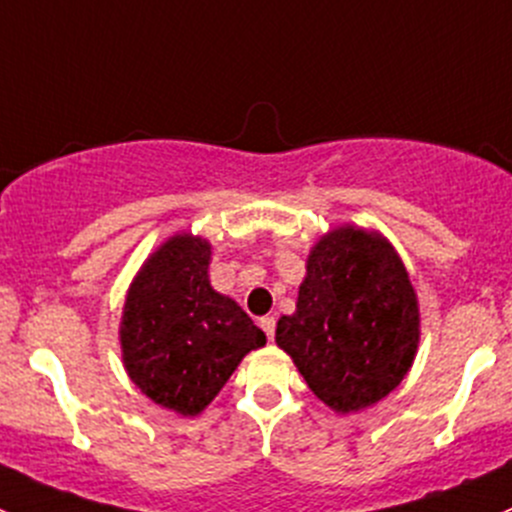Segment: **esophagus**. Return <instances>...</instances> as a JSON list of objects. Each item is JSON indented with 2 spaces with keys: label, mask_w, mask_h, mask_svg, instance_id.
<instances>
[{
  "label": "esophagus",
  "mask_w": 512,
  "mask_h": 512,
  "mask_svg": "<svg viewBox=\"0 0 512 512\" xmlns=\"http://www.w3.org/2000/svg\"><path fill=\"white\" fill-rule=\"evenodd\" d=\"M258 325H261L263 333L268 335V340H273V333H276V318H273V315H266V318L258 320Z\"/></svg>",
  "instance_id": "obj_1"
}]
</instances>
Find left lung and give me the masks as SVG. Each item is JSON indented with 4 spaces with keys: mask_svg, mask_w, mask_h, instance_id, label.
Listing matches in <instances>:
<instances>
[{
    "mask_svg": "<svg viewBox=\"0 0 512 512\" xmlns=\"http://www.w3.org/2000/svg\"><path fill=\"white\" fill-rule=\"evenodd\" d=\"M320 402L342 414L387 397L412 367L419 305L392 246L340 226L315 244L293 315L276 325Z\"/></svg>",
    "mask_w": 512,
    "mask_h": 512,
    "instance_id": "1",
    "label": "left lung"
}]
</instances>
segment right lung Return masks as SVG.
Segmentation results:
<instances>
[{"label":"right lung","instance_id":"1","mask_svg":"<svg viewBox=\"0 0 512 512\" xmlns=\"http://www.w3.org/2000/svg\"><path fill=\"white\" fill-rule=\"evenodd\" d=\"M209 258L199 236H172L140 268L120 325L130 379L152 402L184 416L202 412L241 357L266 345L254 320L209 286Z\"/></svg>","mask_w":512,"mask_h":512}]
</instances>
